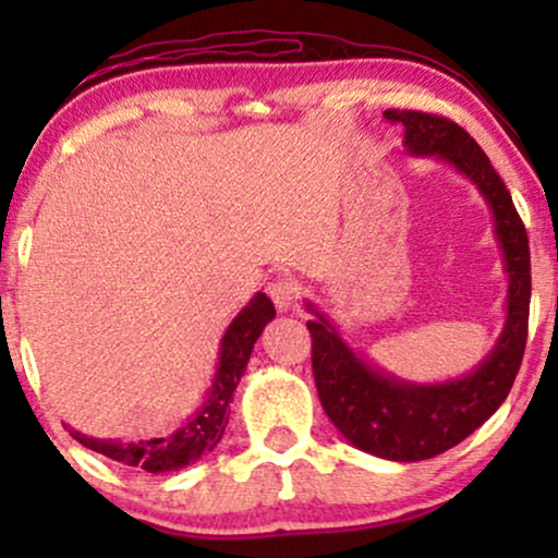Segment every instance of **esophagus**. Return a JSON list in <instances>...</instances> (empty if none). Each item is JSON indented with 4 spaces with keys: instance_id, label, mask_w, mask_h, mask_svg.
<instances>
[{
    "instance_id": "esophagus-1",
    "label": "esophagus",
    "mask_w": 558,
    "mask_h": 558,
    "mask_svg": "<svg viewBox=\"0 0 558 558\" xmlns=\"http://www.w3.org/2000/svg\"><path fill=\"white\" fill-rule=\"evenodd\" d=\"M267 291H270V299L275 301V306H278L280 312H288V310H293V306H296L301 286L291 278H280V280H275V283L267 288Z\"/></svg>"
}]
</instances>
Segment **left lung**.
<instances>
[{"instance_id":"obj_1","label":"left lung","mask_w":558,"mask_h":558,"mask_svg":"<svg viewBox=\"0 0 558 558\" xmlns=\"http://www.w3.org/2000/svg\"><path fill=\"white\" fill-rule=\"evenodd\" d=\"M403 125L409 157H433L464 175L493 215V235L506 272L504 328L483 362L440 383H412L386 373L354 351L336 323L304 301L312 319L315 386L336 430L364 453L388 462H422L462 444L506 401L520 373L530 315V246L511 194L477 141L451 120L412 110H386Z\"/></svg>"}]
</instances>
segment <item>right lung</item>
Returning <instances> with one entry per match:
<instances>
[{
    "mask_svg": "<svg viewBox=\"0 0 558 558\" xmlns=\"http://www.w3.org/2000/svg\"><path fill=\"white\" fill-rule=\"evenodd\" d=\"M272 317L275 306L270 296H265L262 291L254 293L248 304L233 317V323L228 325V330L222 332L213 386L207 388L196 412H191L172 433L149 440H112L94 438V435L73 430V427L65 425L68 433L81 446L92 448L96 453H105L112 462L138 466V470L151 472V475L175 472L198 462L204 453L215 451L217 444H220L228 425L230 401H233L241 375L246 373L254 343H257L262 330L267 328V323H272Z\"/></svg>",
    "mask_w": 558,
    "mask_h": 558,
    "instance_id": "right-lung-1",
    "label": "right lung"
}]
</instances>
